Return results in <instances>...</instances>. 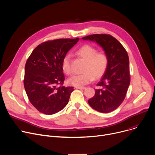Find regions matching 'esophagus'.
<instances>
[{"label": "esophagus", "mask_w": 155, "mask_h": 155, "mask_svg": "<svg viewBox=\"0 0 155 155\" xmlns=\"http://www.w3.org/2000/svg\"><path fill=\"white\" fill-rule=\"evenodd\" d=\"M76 88L80 89V90H85L86 88V87H77Z\"/></svg>", "instance_id": "1"}]
</instances>
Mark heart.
<instances>
[{"instance_id":"obj_1","label":"heart","mask_w":155,"mask_h":155,"mask_svg":"<svg viewBox=\"0 0 155 155\" xmlns=\"http://www.w3.org/2000/svg\"><path fill=\"white\" fill-rule=\"evenodd\" d=\"M75 54L86 61L83 74L73 75L67 80V83L75 87H83L105 74L108 66V57L104 51L98 52L97 49L88 44L84 45L77 49ZM70 54H66L61 60V67L67 75L71 73Z\"/></svg>"}]
</instances>
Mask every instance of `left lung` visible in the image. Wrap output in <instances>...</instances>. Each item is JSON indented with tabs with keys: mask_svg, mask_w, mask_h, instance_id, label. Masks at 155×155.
I'll return each instance as SVG.
<instances>
[{
	"mask_svg": "<svg viewBox=\"0 0 155 155\" xmlns=\"http://www.w3.org/2000/svg\"><path fill=\"white\" fill-rule=\"evenodd\" d=\"M82 39L96 42L108 55L107 70L97 85L95 95L88 102L98 111L111 112L124 100L130 84L128 54L121 43L109 34H94Z\"/></svg>",
	"mask_w": 155,
	"mask_h": 155,
	"instance_id": "1",
	"label": "left lung"
}]
</instances>
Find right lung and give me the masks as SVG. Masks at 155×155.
<instances>
[{"mask_svg": "<svg viewBox=\"0 0 155 155\" xmlns=\"http://www.w3.org/2000/svg\"><path fill=\"white\" fill-rule=\"evenodd\" d=\"M79 38L48 40L38 45L25 66L24 88L29 101L40 112L53 115L68 103L72 87L63 86L65 77L61 67L65 55Z\"/></svg>", "mask_w": 155, "mask_h": 155, "instance_id": "obj_1", "label": "right lung"}]
</instances>
